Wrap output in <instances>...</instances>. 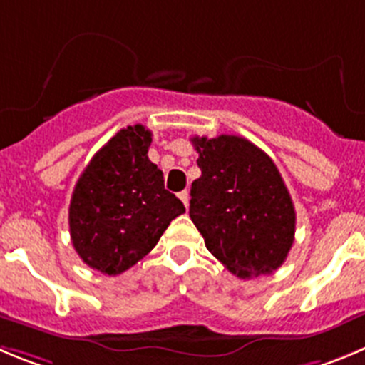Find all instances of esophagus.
Returning <instances> with one entry per match:
<instances>
[{"label":"esophagus","instance_id":"34e87169","mask_svg":"<svg viewBox=\"0 0 365 365\" xmlns=\"http://www.w3.org/2000/svg\"><path fill=\"white\" fill-rule=\"evenodd\" d=\"M178 196H180V200H182L183 205H185V209H187V207H189V190H182Z\"/></svg>","mask_w":365,"mask_h":365}]
</instances>
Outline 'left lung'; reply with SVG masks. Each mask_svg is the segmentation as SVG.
I'll return each mask as SVG.
<instances>
[{"label":"left lung","mask_w":365,"mask_h":365,"mask_svg":"<svg viewBox=\"0 0 365 365\" xmlns=\"http://www.w3.org/2000/svg\"><path fill=\"white\" fill-rule=\"evenodd\" d=\"M202 176L190 220L210 254L241 279L267 275L294 245L295 209L274 160L243 136H192Z\"/></svg>","instance_id":"left-lung-1"}]
</instances>
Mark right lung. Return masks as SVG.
I'll list each match as a JSON object with an SVG mask.
<instances>
[{"instance_id": "add662e5", "label": "right lung", "mask_w": 365, "mask_h": 365, "mask_svg": "<svg viewBox=\"0 0 365 365\" xmlns=\"http://www.w3.org/2000/svg\"><path fill=\"white\" fill-rule=\"evenodd\" d=\"M149 145L151 131L144 125L120 129L95 153L71 194V243L81 259L102 274L118 275L138 263L185 212L163 187Z\"/></svg>"}]
</instances>
